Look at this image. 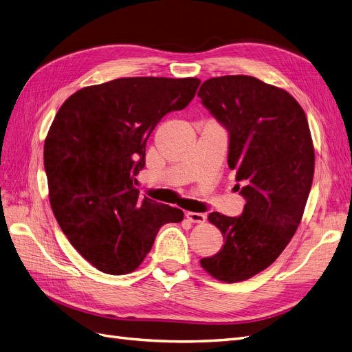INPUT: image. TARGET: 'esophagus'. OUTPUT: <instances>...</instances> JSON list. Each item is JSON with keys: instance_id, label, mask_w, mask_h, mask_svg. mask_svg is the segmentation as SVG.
Returning <instances> with one entry per match:
<instances>
[{"instance_id": "esophagus-1", "label": "esophagus", "mask_w": 352, "mask_h": 352, "mask_svg": "<svg viewBox=\"0 0 352 352\" xmlns=\"http://www.w3.org/2000/svg\"><path fill=\"white\" fill-rule=\"evenodd\" d=\"M185 216H186V219H188L190 223H204V221H206V214H202V212L188 211Z\"/></svg>"}]
</instances>
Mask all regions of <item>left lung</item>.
Returning a JSON list of instances; mask_svg holds the SVG:
<instances>
[{
    "mask_svg": "<svg viewBox=\"0 0 352 352\" xmlns=\"http://www.w3.org/2000/svg\"><path fill=\"white\" fill-rule=\"evenodd\" d=\"M198 97L229 131L228 164L247 201L239 217L210 212L225 245L199 263L214 279L236 283L267 269L295 235L313 184L314 145L298 101L257 78H211Z\"/></svg>",
    "mask_w": 352,
    "mask_h": 352,
    "instance_id": "left-lung-1",
    "label": "left lung"
}]
</instances>
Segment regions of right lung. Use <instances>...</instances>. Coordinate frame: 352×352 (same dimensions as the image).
Masks as SVG:
<instances>
[{"label":"right lung","mask_w":352,"mask_h":352,"mask_svg":"<svg viewBox=\"0 0 352 352\" xmlns=\"http://www.w3.org/2000/svg\"><path fill=\"white\" fill-rule=\"evenodd\" d=\"M197 78H120L63 102L44 144L50 204L82 257L109 274L136 270L166 223L184 211L133 186L157 123L192 101Z\"/></svg>","instance_id":"add662e5"}]
</instances>
